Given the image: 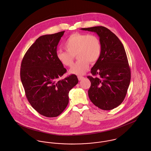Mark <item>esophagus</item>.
<instances>
[{
  "label": "esophagus",
  "mask_w": 151,
  "mask_h": 151,
  "mask_svg": "<svg viewBox=\"0 0 151 151\" xmlns=\"http://www.w3.org/2000/svg\"><path fill=\"white\" fill-rule=\"evenodd\" d=\"M83 78H84V77H83V76H78V80H79V81L82 80Z\"/></svg>",
  "instance_id": "obj_1"
}]
</instances>
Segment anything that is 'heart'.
I'll list each match as a JSON object with an SVG mask.
<instances>
[{
  "label": "heart",
  "mask_w": 151,
  "mask_h": 151,
  "mask_svg": "<svg viewBox=\"0 0 151 151\" xmlns=\"http://www.w3.org/2000/svg\"><path fill=\"white\" fill-rule=\"evenodd\" d=\"M63 47L66 52L58 51L56 57L64 66L71 67L74 56L78 60L70 70V73L83 75L88 68L89 62L96 63L102 53V44L95 35L74 33L70 35L65 41Z\"/></svg>",
  "instance_id": "heart-1"
}]
</instances>
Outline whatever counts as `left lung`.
<instances>
[{"label":"left lung","instance_id":"1","mask_svg":"<svg viewBox=\"0 0 151 151\" xmlns=\"http://www.w3.org/2000/svg\"><path fill=\"white\" fill-rule=\"evenodd\" d=\"M81 29L97 34L102 44L101 57L91 68L94 77H87L91 83L88 92L89 98L102 110L117 108L126 97L131 80L124 47L117 37L105 27Z\"/></svg>","mask_w":151,"mask_h":151}]
</instances>
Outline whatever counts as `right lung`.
<instances>
[{
  "mask_svg": "<svg viewBox=\"0 0 151 151\" xmlns=\"http://www.w3.org/2000/svg\"><path fill=\"white\" fill-rule=\"evenodd\" d=\"M64 33L39 37L25 53L21 65V80L28 102L47 117H57L64 111L69 91L78 83L75 74L58 79L67 71L56 57L58 45Z\"/></svg>",
  "mask_w": 151,
  "mask_h": 151,
  "instance_id": "1",
  "label": "right lung"
}]
</instances>
